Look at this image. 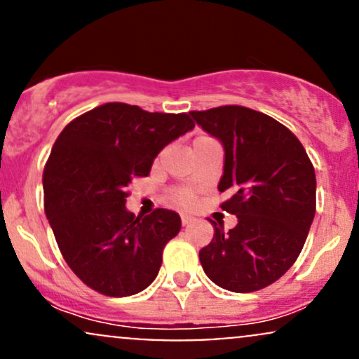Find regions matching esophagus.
<instances>
[{
  "instance_id": "esophagus-1",
  "label": "esophagus",
  "mask_w": 359,
  "mask_h": 359,
  "mask_svg": "<svg viewBox=\"0 0 359 359\" xmlns=\"http://www.w3.org/2000/svg\"><path fill=\"white\" fill-rule=\"evenodd\" d=\"M180 221H182V226H187V224H191V222L194 221V217L192 216H187V214H182V216H180Z\"/></svg>"
}]
</instances>
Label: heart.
<instances>
[{
  "instance_id": "obj_1",
  "label": "heart",
  "mask_w": 359,
  "mask_h": 359,
  "mask_svg": "<svg viewBox=\"0 0 359 359\" xmlns=\"http://www.w3.org/2000/svg\"><path fill=\"white\" fill-rule=\"evenodd\" d=\"M199 138H205V137H199ZM170 199L174 201L177 205H180V208H191V205L196 203V192L189 187H177L170 191Z\"/></svg>"
}]
</instances>
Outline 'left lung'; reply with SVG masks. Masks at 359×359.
<instances>
[{
    "label": "left lung",
    "instance_id": "1",
    "mask_svg": "<svg viewBox=\"0 0 359 359\" xmlns=\"http://www.w3.org/2000/svg\"><path fill=\"white\" fill-rule=\"evenodd\" d=\"M197 125L224 147L229 192L221 209L236 214L228 233L199 251L201 265L216 285L248 294L271 285L299 258L316 214V172L299 138L269 114L228 104L191 111Z\"/></svg>",
    "mask_w": 359,
    "mask_h": 359
}]
</instances>
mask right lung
<instances>
[{
	"label": "right lung",
	"mask_w": 359,
	"mask_h": 359,
	"mask_svg": "<svg viewBox=\"0 0 359 359\" xmlns=\"http://www.w3.org/2000/svg\"><path fill=\"white\" fill-rule=\"evenodd\" d=\"M192 128L187 113L106 102L57 137L43 168V208L65 263L89 288L128 297L155 280L180 217L168 209L145 217L128 212L126 187Z\"/></svg>",
	"instance_id": "right-lung-1"
}]
</instances>
